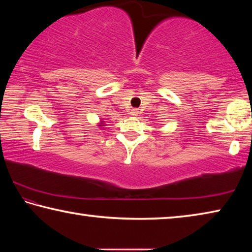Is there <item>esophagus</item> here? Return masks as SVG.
<instances>
[{"instance_id":"esophagus-1","label":"esophagus","mask_w":252,"mask_h":252,"mask_svg":"<svg viewBox=\"0 0 252 252\" xmlns=\"http://www.w3.org/2000/svg\"><path fill=\"white\" fill-rule=\"evenodd\" d=\"M131 114H132V116H136V114H138V110L133 109V110L131 111Z\"/></svg>"}]
</instances>
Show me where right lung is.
I'll use <instances>...</instances> for the list:
<instances>
[{
	"label": "right lung",
	"instance_id": "1",
	"mask_svg": "<svg viewBox=\"0 0 252 252\" xmlns=\"http://www.w3.org/2000/svg\"><path fill=\"white\" fill-rule=\"evenodd\" d=\"M103 122H104V121H101V123H100V126H104V125H103Z\"/></svg>",
	"mask_w": 252,
	"mask_h": 252
}]
</instances>
